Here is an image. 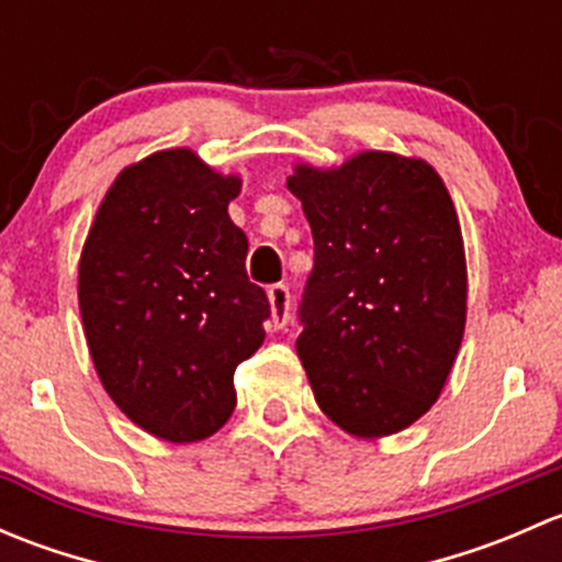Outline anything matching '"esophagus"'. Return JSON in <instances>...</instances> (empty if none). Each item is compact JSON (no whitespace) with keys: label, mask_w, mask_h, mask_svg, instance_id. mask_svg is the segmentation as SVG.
I'll return each mask as SVG.
<instances>
[{"label":"esophagus","mask_w":562,"mask_h":562,"mask_svg":"<svg viewBox=\"0 0 562 562\" xmlns=\"http://www.w3.org/2000/svg\"><path fill=\"white\" fill-rule=\"evenodd\" d=\"M269 307H271V328H282L291 317V291L285 285L269 288Z\"/></svg>","instance_id":"obj_1"}]
</instances>
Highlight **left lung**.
I'll list each match as a JSON object with an SVG mask.
<instances>
[{"label":"left lung","mask_w":562,"mask_h":562,"mask_svg":"<svg viewBox=\"0 0 562 562\" xmlns=\"http://www.w3.org/2000/svg\"><path fill=\"white\" fill-rule=\"evenodd\" d=\"M288 190L315 241L296 350L317 405L353 438L402 432L438 402L462 345L454 201L427 160L375 149L299 162Z\"/></svg>","instance_id":"1"}]
</instances>
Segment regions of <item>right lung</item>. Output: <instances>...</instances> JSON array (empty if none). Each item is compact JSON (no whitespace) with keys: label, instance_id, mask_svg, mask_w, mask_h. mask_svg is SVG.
Masks as SVG:
<instances>
[{"label":"right lung","instance_id":"obj_1","mask_svg":"<svg viewBox=\"0 0 562 562\" xmlns=\"http://www.w3.org/2000/svg\"><path fill=\"white\" fill-rule=\"evenodd\" d=\"M241 176L192 149H162L113 179L78 260V307L100 383L168 443L217 432L234 372L271 315L247 280V236L228 217Z\"/></svg>","mask_w":562,"mask_h":562}]
</instances>
